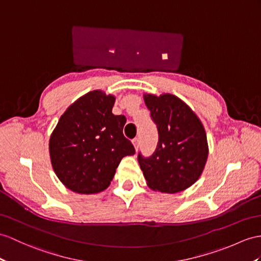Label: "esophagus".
Returning a JSON list of instances; mask_svg holds the SVG:
<instances>
[{"instance_id":"esophagus-1","label":"esophagus","mask_w":261,"mask_h":261,"mask_svg":"<svg viewBox=\"0 0 261 261\" xmlns=\"http://www.w3.org/2000/svg\"><path fill=\"white\" fill-rule=\"evenodd\" d=\"M133 144H134V147H135V150L137 151L139 149V139L138 138H135L134 141H133Z\"/></svg>"}]
</instances>
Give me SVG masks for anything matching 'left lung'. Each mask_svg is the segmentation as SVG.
<instances>
[{"instance_id": "1", "label": "left lung", "mask_w": 261, "mask_h": 261, "mask_svg": "<svg viewBox=\"0 0 261 261\" xmlns=\"http://www.w3.org/2000/svg\"><path fill=\"white\" fill-rule=\"evenodd\" d=\"M157 125L158 144L148 158L138 155L147 186L155 192L176 194L199 179L208 157L204 126L190 107L173 94H144Z\"/></svg>"}]
</instances>
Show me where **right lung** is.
<instances>
[{
  "label": "right lung",
  "mask_w": 261,
  "mask_h": 261,
  "mask_svg": "<svg viewBox=\"0 0 261 261\" xmlns=\"http://www.w3.org/2000/svg\"><path fill=\"white\" fill-rule=\"evenodd\" d=\"M115 96L95 90L67 107L49 137L56 176L77 194H98L111 185L119 162L135 154L125 138L126 118L112 113Z\"/></svg>",
  "instance_id": "obj_1"
}]
</instances>
